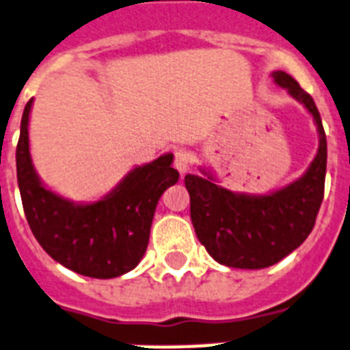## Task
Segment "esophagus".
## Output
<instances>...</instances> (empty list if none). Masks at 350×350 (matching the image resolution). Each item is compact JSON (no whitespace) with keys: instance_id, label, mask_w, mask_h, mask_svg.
<instances>
[{"instance_id":"obj_1","label":"esophagus","mask_w":350,"mask_h":350,"mask_svg":"<svg viewBox=\"0 0 350 350\" xmlns=\"http://www.w3.org/2000/svg\"><path fill=\"white\" fill-rule=\"evenodd\" d=\"M190 165H192V160H190L189 152L183 151V149H178V151L174 152V169L183 176L189 172Z\"/></svg>"}]
</instances>
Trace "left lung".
Here are the masks:
<instances>
[{"mask_svg":"<svg viewBox=\"0 0 350 350\" xmlns=\"http://www.w3.org/2000/svg\"><path fill=\"white\" fill-rule=\"evenodd\" d=\"M272 78L304 103L319 128V152L306 174L286 189L260 198L220 189L206 178L185 176L199 242L213 260L234 269H265L288 256L311 233L324 199L327 140L315 101L283 70L272 72Z\"/></svg>","mask_w":350,"mask_h":350,"instance_id":"8db88e82","label":"left lung"}]
</instances>
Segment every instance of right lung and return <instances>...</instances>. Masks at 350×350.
<instances>
[{
    "instance_id": "right-lung-1",
    "label": "right lung",
    "mask_w": 350,
    "mask_h": 350,
    "mask_svg": "<svg viewBox=\"0 0 350 350\" xmlns=\"http://www.w3.org/2000/svg\"><path fill=\"white\" fill-rule=\"evenodd\" d=\"M26 103L16 149L17 183L26 220L37 242L55 261L96 280L117 278L139 265L148 249L158 199L180 172L172 154L137 167L103 201L72 204L40 185L28 149Z\"/></svg>"
}]
</instances>
